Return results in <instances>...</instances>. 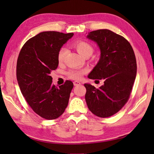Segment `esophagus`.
Segmentation results:
<instances>
[{
	"mask_svg": "<svg viewBox=\"0 0 154 154\" xmlns=\"http://www.w3.org/2000/svg\"><path fill=\"white\" fill-rule=\"evenodd\" d=\"M73 84L74 86H78V85H80L81 84V83L80 82H78V81H75L73 82Z\"/></svg>",
	"mask_w": 154,
	"mask_h": 154,
	"instance_id": "esophagus-1",
	"label": "esophagus"
}]
</instances>
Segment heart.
Segmentation results:
<instances>
[{"label":"heart","instance_id":"1","mask_svg":"<svg viewBox=\"0 0 154 154\" xmlns=\"http://www.w3.org/2000/svg\"><path fill=\"white\" fill-rule=\"evenodd\" d=\"M74 47L76 48L79 54H81L82 57H85L88 54H92V47L90 44H88L87 42L84 40H77L73 44ZM67 53V50L66 48H62L60 49L58 53V62H62L65 57H66ZM85 72V71H82V70L78 69H74L71 70V71L67 72V74L69 78L72 79H75V80H78L80 79L83 74Z\"/></svg>","mask_w":154,"mask_h":154}]
</instances>
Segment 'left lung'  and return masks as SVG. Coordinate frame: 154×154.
<instances>
[{
	"mask_svg": "<svg viewBox=\"0 0 154 154\" xmlns=\"http://www.w3.org/2000/svg\"><path fill=\"white\" fill-rule=\"evenodd\" d=\"M87 38L97 44L101 53L88 78L103 79L104 84L96 88L85 83L86 103L94 115L110 117L122 109L129 98L137 74L136 57L128 42L110 30L93 31Z\"/></svg>",
	"mask_w": 154,
	"mask_h": 154,
	"instance_id": "left-lung-1",
	"label": "left lung"
}]
</instances>
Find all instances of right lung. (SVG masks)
Returning a JSON list of instances; mask_svg holds the SVG:
<instances>
[{"label": "right lung", "instance_id": "obj_1", "mask_svg": "<svg viewBox=\"0 0 154 154\" xmlns=\"http://www.w3.org/2000/svg\"><path fill=\"white\" fill-rule=\"evenodd\" d=\"M73 35L40 32L26 42L18 55L17 78L22 94L32 110L44 119L58 118L67 106L72 82L67 80L57 87L50 74L58 66L59 50Z\"/></svg>", "mask_w": 154, "mask_h": 154}]
</instances>
